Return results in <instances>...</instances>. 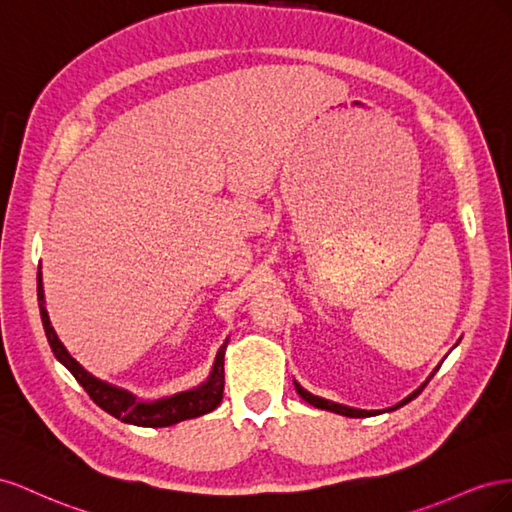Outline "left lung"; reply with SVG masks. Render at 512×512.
Returning a JSON list of instances; mask_svg holds the SVG:
<instances>
[{"label":"left lung","instance_id":"8db88e82","mask_svg":"<svg viewBox=\"0 0 512 512\" xmlns=\"http://www.w3.org/2000/svg\"><path fill=\"white\" fill-rule=\"evenodd\" d=\"M437 371V369H435ZM435 371L431 373V377L435 375ZM429 377V379H431ZM429 379L425 384H422L420 388H416L410 397H405L401 403H397L394 407H390V412L392 410H399L401 405H405V403H410L414 397H418V394L425 390V386L429 384ZM296 384V382H294ZM296 390H298V394L300 397L306 401V403H311V405H315V407H319V410H328V412H334V414H341V416H349V418H367V416H375V414H379V412H367V410H354V407H347V405H341V403H334V401H326V399H321V397H315V394H311V392H306L300 384H296Z\"/></svg>","mask_w":512,"mask_h":512}]
</instances>
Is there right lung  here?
<instances>
[{
    "instance_id": "obj_1",
    "label": "right lung",
    "mask_w": 512,
    "mask_h": 512,
    "mask_svg": "<svg viewBox=\"0 0 512 512\" xmlns=\"http://www.w3.org/2000/svg\"><path fill=\"white\" fill-rule=\"evenodd\" d=\"M38 306H40V319L42 326H45L47 341L53 349L55 358L60 360L64 367L75 375L77 382L83 386V390L90 394V399L102 407L107 414L115 416L122 422H128V425H137V427H169L175 425V422H182L188 418H197L201 414H208L216 410L218 403L223 401V388H225V345L218 349L216 362L212 375L208 377L206 384H201L193 390L178 392L169 399L163 401H154V403H139L133 394L109 386L100 379L92 377L85 369L79 367V362L72 358L62 341L57 339V334L53 332L49 324V315L45 309V291H42V279L38 272Z\"/></svg>"
}]
</instances>
